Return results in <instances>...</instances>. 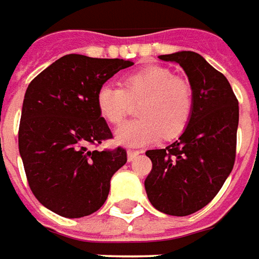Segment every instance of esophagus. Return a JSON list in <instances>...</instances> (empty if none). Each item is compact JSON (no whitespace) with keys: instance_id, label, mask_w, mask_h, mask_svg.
I'll return each instance as SVG.
<instances>
[{"instance_id":"1","label":"esophagus","mask_w":259,"mask_h":259,"mask_svg":"<svg viewBox=\"0 0 259 259\" xmlns=\"http://www.w3.org/2000/svg\"><path fill=\"white\" fill-rule=\"evenodd\" d=\"M139 156L138 150H128V153H126V157H128V162H134L137 157Z\"/></svg>"}]
</instances>
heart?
<instances>
[{"label":"heart","instance_id":"heart-1","mask_svg":"<svg viewBox=\"0 0 259 259\" xmlns=\"http://www.w3.org/2000/svg\"><path fill=\"white\" fill-rule=\"evenodd\" d=\"M99 113L117 125L138 107L139 120L122 124L115 131V142L126 148L153 144L160 137L171 139L184 131L194 110L191 83L176 76L171 69L148 65L122 78V88L104 83L96 95Z\"/></svg>","mask_w":259,"mask_h":259}]
</instances>
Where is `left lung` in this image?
<instances>
[{"instance_id":"1","label":"left lung","mask_w":259,"mask_h":259,"mask_svg":"<svg viewBox=\"0 0 259 259\" xmlns=\"http://www.w3.org/2000/svg\"><path fill=\"white\" fill-rule=\"evenodd\" d=\"M159 58L184 69L194 91V110L176 142L146 152L152 170L145 190L157 210L187 216L206 206L232 173L238 102L226 76L198 53L179 51Z\"/></svg>"}]
</instances>
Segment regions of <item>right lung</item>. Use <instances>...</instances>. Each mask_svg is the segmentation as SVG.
<instances>
[{
  "instance_id": "right-lung-1",
  "label": "right lung",
  "mask_w": 259,
  "mask_h": 259,
  "mask_svg": "<svg viewBox=\"0 0 259 259\" xmlns=\"http://www.w3.org/2000/svg\"><path fill=\"white\" fill-rule=\"evenodd\" d=\"M134 65L120 58L68 54L29 83L19 124L21 153L33 195L64 218H82L106 202L113 174L126 163V152L89 150L113 138L99 113V88L120 69Z\"/></svg>"
}]
</instances>
